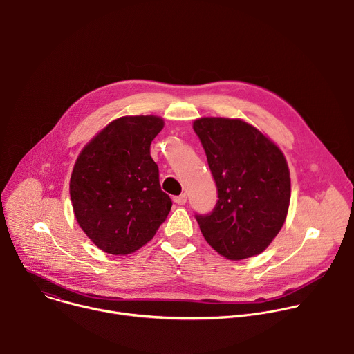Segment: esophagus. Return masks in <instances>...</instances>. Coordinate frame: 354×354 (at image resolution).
Here are the masks:
<instances>
[{
    "instance_id": "34e87169",
    "label": "esophagus",
    "mask_w": 354,
    "mask_h": 354,
    "mask_svg": "<svg viewBox=\"0 0 354 354\" xmlns=\"http://www.w3.org/2000/svg\"><path fill=\"white\" fill-rule=\"evenodd\" d=\"M174 200H175L176 205H180V206H182V205H185L186 201H187V194H186V193H182V194L176 196Z\"/></svg>"
}]
</instances>
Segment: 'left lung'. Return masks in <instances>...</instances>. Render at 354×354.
Segmentation results:
<instances>
[{
  "label": "left lung",
  "instance_id": "1",
  "mask_svg": "<svg viewBox=\"0 0 354 354\" xmlns=\"http://www.w3.org/2000/svg\"><path fill=\"white\" fill-rule=\"evenodd\" d=\"M193 130L205 148L218 200L196 214L200 231L220 255H259L281 230L290 205V172L280 148L239 119L201 118Z\"/></svg>",
  "mask_w": 354,
  "mask_h": 354
}]
</instances>
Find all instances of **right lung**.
<instances>
[{
    "mask_svg": "<svg viewBox=\"0 0 354 354\" xmlns=\"http://www.w3.org/2000/svg\"><path fill=\"white\" fill-rule=\"evenodd\" d=\"M158 116H124L109 123L81 151L70 180L75 218L88 238L111 255H127L153 238L172 200L161 190L151 141Z\"/></svg>",
    "mask_w": 354,
    "mask_h": 354,
    "instance_id": "obj_1",
    "label": "right lung"
}]
</instances>
